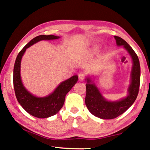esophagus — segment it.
<instances>
[{"instance_id":"1","label":"esophagus","mask_w":150,"mask_h":150,"mask_svg":"<svg viewBox=\"0 0 150 150\" xmlns=\"http://www.w3.org/2000/svg\"><path fill=\"white\" fill-rule=\"evenodd\" d=\"M85 77H86V76H85V74H83V73L79 74V81H83L84 80H85Z\"/></svg>"}]
</instances>
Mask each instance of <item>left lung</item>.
I'll return each instance as SVG.
<instances>
[{"label": "left lung", "instance_id": "left-lung-1", "mask_svg": "<svg viewBox=\"0 0 150 150\" xmlns=\"http://www.w3.org/2000/svg\"><path fill=\"white\" fill-rule=\"evenodd\" d=\"M114 38L117 45L124 46L132 57L133 65L131 71V81L127 97L118 101L110 102L102 96L98 87L89 78L86 79V106L91 114L103 120L116 118L128 110L137 99L140 85L141 68L138 56L126 41L118 36H114Z\"/></svg>", "mask_w": 150, "mask_h": 150}]
</instances>
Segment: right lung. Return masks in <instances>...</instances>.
<instances>
[{
  "mask_svg": "<svg viewBox=\"0 0 150 150\" xmlns=\"http://www.w3.org/2000/svg\"><path fill=\"white\" fill-rule=\"evenodd\" d=\"M59 37L52 35H41L30 40L18 53L13 67V87L16 98L22 108L31 115L38 118H47L57 114L62 108L66 94L77 83L79 76H73L63 81L56 89L46 97L38 98L28 92L24 87L20 76L21 59L26 48L42 40L59 39Z\"/></svg>",
  "mask_w": 150,
  "mask_h": 150,
  "instance_id": "1",
  "label": "right lung"
}]
</instances>
